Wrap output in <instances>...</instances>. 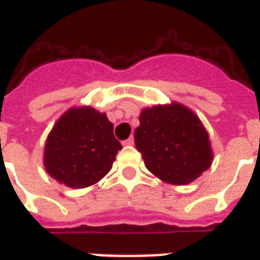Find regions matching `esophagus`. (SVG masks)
Segmentation results:
<instances>
[{
  "label": "esophagus",
  "instance_id": "esophagus-1",
  "mask_svg": "<svg viewBox=\"0 0 260 260\" xmlns=\"http://www.w3.org/2000/svg\"><path fill=\"white\" fill-rule=\"evenodd\" d=\"M122 144H124V146H134L135 144L134 136H131V138H128L126 140H124V142H122Z\"/></svg>",
  "mask_w": 260,
  "mask_h": 260
}]
</instances>
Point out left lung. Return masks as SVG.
Listing matches in <instances>:
<instances>
[{
  "instance_id": "1",
  "label": "left lung",
  "mask_w": 260,
  "mask_h": 260,
  "mask_svg": "<svg viewBox=\"0 0 260 260\" xmlns=\"http://www.w3.org/2000/svg\"><path fill=\"white\" fill-rule=\"evenodd\" d=\"M135 129L136 148L155 177L170 185H187L213 162L209 134L179 102L144 108Z\"/></svg>"
}]
</instances>
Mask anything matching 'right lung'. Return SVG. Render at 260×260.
Instances as JSON below:
<instances>
[{"label": "right lung", "instance_id": "1", "mask_svg": "<svg viewBox=\"0 0 260 260\" xmlns=\"http://www.w3.org/2000/svg\"><path fill=\"white\" fill-rule=\"evenodd\" d=\"M121 148L106 113L91 106H73L47 136L43 163L56 182L83 189L109 173Z\"/></svg>", "mask_w": 260, "mask_h": 260}]
</instances>
